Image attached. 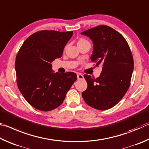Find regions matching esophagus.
<instances>
[{
    "instance_id": "1",
    "label": "esophagus",
    "mask_w": 149,
    "mask_h": 149,
    "mask_svg": "<svg viewBox=\"0 0 149 149\" xmlns=\"http://www.w3.org/2000/svg\"><path fill=\"white\" fill-rule=\"evenodd\" d=\"M77 79L79 80H82L84 79V76L81 74V73H78L77 74Z\"/></svg>"
}]
</instances>
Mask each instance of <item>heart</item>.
I'll use <instances>...</instances> for the list:
<instances>
[{
  "label": "heart",
  "instance_id": "1",
  "mask_svg": "<svg viewBox=\"0 0 149 149\" xmlns=\"http://www.w3.org/2000/svg\"><path fill=\"white\" fill-rule=\"evenodd\" d=\"M85 41H87V40H84V39H82V38L80 39V40H79V41H78V42H77V45H78V44H80V43H82V42H85Z\"/></svg>",
  "mask_w": 149,
  "mask_h": 149
}]
</instances>
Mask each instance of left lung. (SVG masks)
I'll return each mask as SVG.
<instances>
[{
    "label": "left lung",
    "mask_w": 149,
    "mask_h": 149,
    "mask_svg": "<svg viewBox=\"0 0 149 149\" xmlns=\"http://www.w3.org/2000/svg\"><path fill=\"white\" fill-rule=\"evenodd\" d=\"M93 44L92 61L102 64L100 76L84 74L87 89L82 93L88 105L98 110L115 106L126 94L131 81L134 59L127 41L120 33L107 25H100L81 33Z\"/></svg>",
    "instance_id": "8db88e82"
}]
</instances>
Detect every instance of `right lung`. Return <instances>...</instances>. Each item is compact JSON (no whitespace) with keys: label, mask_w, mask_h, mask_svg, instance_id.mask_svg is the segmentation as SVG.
Wrapping results in <instances>:
<instances>
[{"label":"right lung","mask_w":149,"mask_h":149,"mask_svg":"<svg viewBox=\"0 0 149 149\" xmlns=\"http://www.w3.org/2000/svg\"><path fill=\"white\" fill-rule=\"evenodd\" d=\"M72 34V31H38L26 39L17 54L18 88L25 100L39 111H49L61 105L77 80L73 72H52V62L62 56Z\"/></svg>","instance_id":"add662e5"}]
</instances>
